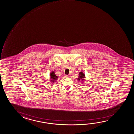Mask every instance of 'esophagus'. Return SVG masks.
Listing matches in <instances>:
<instances>
[{
  "instance_id": "1",
  "label": "esophagus",
  "mask_w": 134,
  "mask_h": 134,
  "mask_svg": "<svg viewBox=\"0 0 134 134\" xmlns=\"http://www.w3.org/2000/svg\"><path fill=\"white\" fill-rule=\"evenodd\" d=\"M64 77H65V78H69L70 77V76H68V75H65Z\"/></svg>"
}]
</instances>
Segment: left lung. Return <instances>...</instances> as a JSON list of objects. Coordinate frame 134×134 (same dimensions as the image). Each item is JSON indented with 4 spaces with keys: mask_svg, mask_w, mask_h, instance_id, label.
<instances>
[{
    "mask_svg": "<svg viewBox=\"0 0 134 134\" xmlns=\"http://www.w3.org/2000/svg\"><path fill=\"white\" fill-rule=\"evenodd\" d=\"M77 80L78 81H81V82H83L85 80V75L84 72L82 71H80L79 73V76L78 78H77Z\"/></svg>",
    "mask_w": 134,
    "mask_h": 134,
    "instance_id": "obj_1",
    "label": "left lung"
}]
</instances>
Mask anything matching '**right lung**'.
Returning a JSON list of instances; mask_svg holds the SVG:
<instances>
[{"label": "right lung", "instance_id": "add662e5", "mask_svg": "<svg viewBox=\"0 0 134 134\" xmlns=\"http://www.w3.org/2000/svg\"><path fill=\"white\" fill-rule=\"evenodd\" d=\"M58 77L55 75L54 71H52V72H51L49 79L51 82H52V83H55V82L58 79Z\"/></svg>", "mask_w": 134, "mask_h": 134}]
</instances>
